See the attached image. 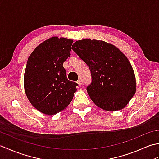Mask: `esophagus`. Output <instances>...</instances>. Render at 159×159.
I'll list each match as a JSON object with an SVG mask.
<instances>
[{
	"label": "esophagus",
	"mask_w": 159,
	"mask_h": 159,
	"mask_svg": "<svg viewBox=\"0 0 159 159\" xmlns=\"http://www.w3.org/2000/svg\"><path fill=\"white\" fill-rule=\"evenodd\" d=\"M77 83H78V85H79V86H81L82 85V82H81V80H78V81H77Z\"/></svg>",
	"instance_id": "obj_1"
}]
</instances>
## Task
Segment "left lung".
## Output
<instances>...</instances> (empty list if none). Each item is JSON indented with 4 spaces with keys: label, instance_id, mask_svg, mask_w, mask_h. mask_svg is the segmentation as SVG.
Instances as JSON below:
<instances>
[{
    "label": "left lung",
    "instance_id": "obj_1",
    "mask_svg": "<svg viewBox=\"0 0 159 159\" xmlns=\"http://www.w3.org/2000/svg\"><path fill=\"white\" fill-rule=\"evenodd\" d=\"M72 49L91 71L92 83L87 91L96 105L111 111L126 107L136 92L135 76L127 57L101 40H79Z\"/></svg>",
    "mask_w": 159,
    "mask_h": 159
}]
</instances>
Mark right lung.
I'll return each instance as SVG.
<instances>
[{
	"mask_svg": "<svg viewBox=\"0 0 159 159\" xmlns=\"http://www.w3.org/2000/svg\"><path fill=\"white\" fill-rule=\"evenodd\" d=\"M72 39L53 37L36 47L26 63L24 86L29 102L49 116L68 106L78 84L67 79L64 61L70 56Z\"/></svg>",
	"mask_w": 159,
	"mask_h": 159,
	"instance_id": "right-lung-1",
	"label": "right lung"
}]
</instances>
